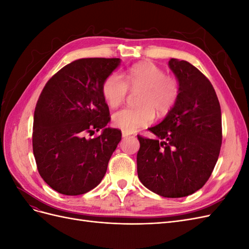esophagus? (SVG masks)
I'll list each match as a JSON object with an SVG mask.
<instances>
[{
	"mask_svg": "<svg viewBox=\"0 0 249 249\" xmlns=\"http://www.w3.org/2000/svg\"><path fill=\"white\" fill-rule=\"evenodd\" d=\"M129 136H130V134H129V133L123 131V137H124V138H126V137H129Z\"/></svg>",
	"mask_w": 249,
	"mask_h": 249,
	"instance_id": "34e87169",
	"label": "esophagus"
}]
</instances>
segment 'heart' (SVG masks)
Here are the masks:
<instances>
[{"label":"heart","instance_id":"1","mask_svg":"<svg viewBox=\"0 0 249 249\" xmlns=\"http://www.w3.org/2000/svg\"><path fill=\"white\" fill-rule=\"evenodd\" d=\"M125 80L126 83L119 73L113 72L102 84L103 97L111 108L124 101L127 85L142 90L137 101L139 107L120 109L112 115L113 124L124 132L133 133L149 125L154 122L155 111L159 115L167 114L178 99V81L166 76L165 71L153 62L131 66L125 72Z\"/></svg>","mask_w":249,"mask_h":249}]
</instances>
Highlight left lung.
Returning a JSON list of instances; mask_svg holds the SVG:
<instances>
[{
	"mask_svg": "<svg viewBox=\"0 0 249 249\" xmlns=\"http://www.w3.org/2000/svg\"><path fill=\"white\" fill-rule=\"evenodd\" d=\"M168 65L179 83V95L162 122L138 136L137 172L147 189L163 197L188 196L212 175L222 142L221 109L205 74L185 60Z\"/></svg>",
	"mask_w": 249,
	"mask_h": 249,
	"instance_id": "1",
	"label": "left lung"
}]
</instances>
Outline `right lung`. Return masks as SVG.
Segmentation results:
<instances>
[{
  "instance_id": "right-lung-1",
  "label": "right lung",
  "mask_w": 249,
  "mask_h": 249,
  "mask_svg": "<svg viewBox=\"0 0 249 249\" xmlns=\"http://www.w3.org/2000/svg\"><path fill=\"white\" fill-rule=\"evenodd\" d=\"M119 63V58L76 60L42 89L34 111L33 154L40 177L59 193H87L106 175L122 132L106 126L110 113L102 84ZM101 128L99 137H86Z\"/></svg>"
}]
</instances>
